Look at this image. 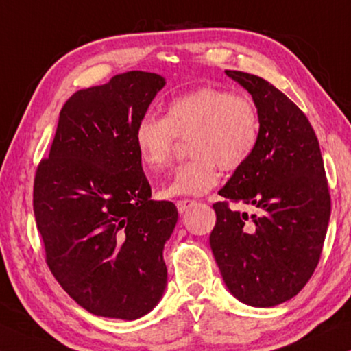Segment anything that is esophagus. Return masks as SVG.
Wrapping results in <instances>:
<instances>
[{"mask_svg": "<svg viewBox=\"0 0 351 351\" xmlns=\"http://www.w3.org/2000/svg\"><path fill=\"white\" fill-rule=\"evenodd\" d=\"M195 204H196L195 199H179V201H177V203H176L177 209H179L180 214H185L186 210H189L190 208H193Z\"/></svg>", "mask_w": 351, "mask_h": 351, "instance_id": "esophagus-1", "label": "esophagus"}]
</instances>
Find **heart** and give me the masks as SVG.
I'll list each match as a JSON object with an SVG mask.
<instances>
[{"instance_id": "heart-1", "label": "heart", "mask_w": 351, "mask_h": 351, "mask_svg": "<svg viewBox=\"0 0 351 351\" xmlns=\"http://www.w3.org/2000/svg\"><path fill=\"white\" fill-rule=\"evenodd\" d=\"M261 121L256 105L232 90L204 86L167 104L166 117L142 118L136 126L137 153L148 171H160L172 160L177 137H190L193 160L179 166L162 198L201 196L220 180V166L237 171L252 156Z\"/></svg>"}]
</instances>
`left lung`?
I'll return each instance as SVG.
<instances>
[{
	"mask_svg": "<svg viewBox=\"0 0 351 351\" xmlns=\"http://www.w3.org/2000/svg\"><path fill=\"white\" fill-rule=\"evenodd\" d=\"M225 73L252 95L261 132L252 156L219 195L257 213L215 203L209 244L230 294L268 308L299 294L318 265L330 217L328 180L302 110L261 76Z\"/></svg>",
	"mask_w": 351,
	"mask_h": 351,
	"instance_id": "1",
	"label": "left lung"
}]
</instances>
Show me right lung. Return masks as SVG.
<instances>
[{
    "instance_id": "1",
    "label": "right lung",
    "mask_w": 351,
    "mask_h": 351,
    "mask_svg": "<svg viewBox=\"0 0 351 351\" xmlns=\"http://www.w3.org/2000/svg\"><path fill=\"white\" fill-rule=\"evenodd\" d=\"M165 84L134 70L75 93L36 169L33 210L46 262L93 315L138 319L165 294L162 249L179 214L171 201L152 199L134 141Z\"/></svg>"
}]
</instances>
